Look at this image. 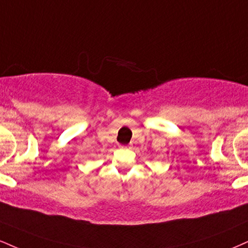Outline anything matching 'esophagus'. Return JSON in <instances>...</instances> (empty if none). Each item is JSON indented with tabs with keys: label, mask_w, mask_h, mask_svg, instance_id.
I'll return each mask as SVG.
<instances>
[{
	"label": "esophagus",
	"mask_w": 248,
	"mask_h": 248,
	"mask_svg": "<svg viewBox=\"0 0 248 248\" xmlns=\"http://www.w3.org/2000/svg\"><path fill=\"white\" fill-rule=\"evenodd\" d=\"M122 148H126V147H122Z\"/></svg>",
	"instance_id": "1"
}]
</instances>
